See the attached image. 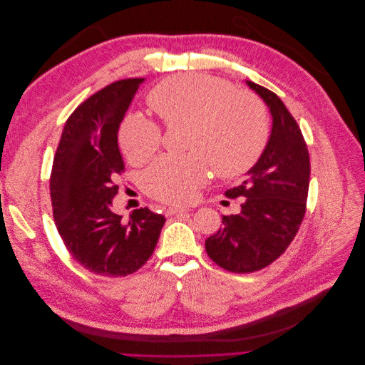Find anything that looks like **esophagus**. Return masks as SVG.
<instances>
[{
    "mask_svg": "<svg viewBox=\"0 0 365 365\" xmlns=\"http://www.w3.org/2000/svg\"><path fill=\"white\" fill-rule=\"evenodd\" d=\"M190 210L189 208H185V207H169L168 210H165V215L168 216H178V217H181V216H185L187 213H189Z\"/></svg>",
    "mask_w": 365,
    "mask_h": 365,
    "instance_id": "obj_1",
    "label": "esophagus"
}]
</instances>
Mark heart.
<instances>
[{
  "label": "heart",
  "mask_w": 365,
  "mask_h": 365,
  "mask_svg": "<svg viewBox=\"0 0 365 365\" xmlns=\"http://www.w3.org/2000/svg\"><path fill=\"white\" fill-rule=\"evenodd\" d=\"M148 102L165 125H187V155H164L143 176L149 195L187 202L208 178V161L222 176L251 169L267 146L269 118L263 103L208 74H182L153 88ZM120 146L132 163H143L160 146L152 120L130 114L121 121Z\"/></svg>",
  "instance_id": "1"
}]
</instances>
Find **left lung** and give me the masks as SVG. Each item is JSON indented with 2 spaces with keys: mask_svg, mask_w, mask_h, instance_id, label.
I'll return each instance as SVG.
<instances>
[{
  "mask_svg": "<svg viewBox=\"0 0 365 365\" xmlns=\"http://www.w3.org/2000/svg\"><path fill=\"white\" fill-rule=\"evenodd\" d=\"M272 117V128L247 178L225 192L242 197L240 213L222 216L224 227L205 240L215 263L231 272H252L279 259L295 237L306 212L311 163L297 121L277 94L245 81Z\"/></svg>",
  "mask_w": 365,
  "mask_h": 365,
  "instance_id": "obj_1",
  "label": "left lung"
}]
</instances>
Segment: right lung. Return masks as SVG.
I'll return each instance as SVG.
<instances>
[{"instance_id":"right-lung-1","label":"right lung","mask_w":365,"mask_h":365,"mask_svg":"<svg viewBox=\"0 0 365 365\" xmlns=\"http://www.w3.org/2000/svg\"><path fill=\"white\" fill-rule=\"evenodd\" d=\"M143 82H114L77 106L53 160L50 196L56 228L73 259L105 277L140 269L165 222L148 207L134 210L128 220L113 212L115 180L125 169L118 129Z\"/></svg>"}]
</instances>
